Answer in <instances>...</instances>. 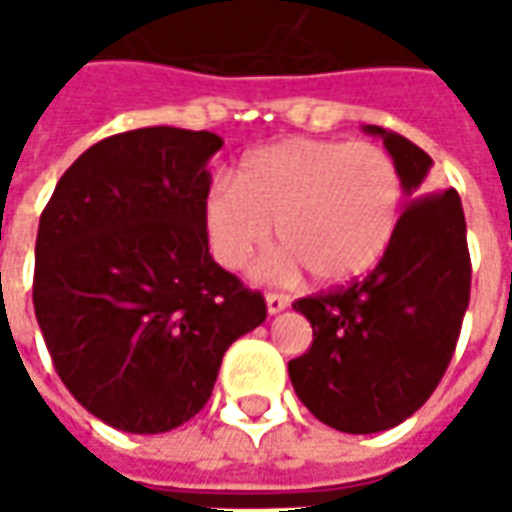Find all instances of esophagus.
Segmentation results:
<instances>
[{
    "label": "esophagus",
    "mask_w": 512,
    "mask_h": 512,
    "mask_svg": "<svg viewBox=\"0 0 512 512\" xmlns=\"http://www.w3.org/2000/svg\"><path fill=\"white\" fill-rule=\"evenodd\" d=\"M265 305H267V313H270V316H276V313H282V310L290 307V296H285V293H267Z\"/></svg>",
    "instance_id": "obj_1"
}]
</instances>
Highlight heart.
Here are the masks:
<instances>
[{
  "label": "heart",
  "mask_w": 512,
  "mask_h": 512,
  "mask_svg": "<svg viewBox=\"0 0 512 512\" xmlns=\"http://www.w3.org/2000/svg\"><path fill=\"white\" fill-rule=\"evenodd\" d=\"M402 196L399 168L379 145L293 136L250 150L233 185L210 187L202 225L225 267H245L276 225L285 250L262 270L265 276H296L305 267L319 285H347L390 250Z\"/></svg>",
  "instance_id": "heart-1"
}]
</instances>
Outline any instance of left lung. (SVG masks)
<instances>
[{"instance_id":"left-lung-1","label":"left lung","mask_w":512,"mask_h":512,"mask_svg":"<svg viewBox=\"0 0 512 512\" xmlns=\"http://www.w3.org/2000/svg\"><path fill=\"white\" fill-rule=\"evenodd\" d=\"M379 136L402 176L399 233L362 282L299 299L313 344L287 362L296 396L342 433H382L422 407L459 342L470 302V253L456 190L430 193L433 159L393 130Z\"/></svg>"}]
</instances>
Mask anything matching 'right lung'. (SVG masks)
<instances>
[{"label": "right lung", "instance_id": "obj_1", "mask_svg": "<svg viewBox=\"0 0 512 512\" xmlns=\"http://www.w3.org/2000/svg\"><path fill=\"white\" fill-rule=\"evenodd\" d=\"M210 130L139 128L88 148L36 233L33 310L73 399L125 433H168L210 399L222 356L265 322L202 225Z\"/></svg>", "mask_w": 512, "mask_h": 512}]
</instances>
